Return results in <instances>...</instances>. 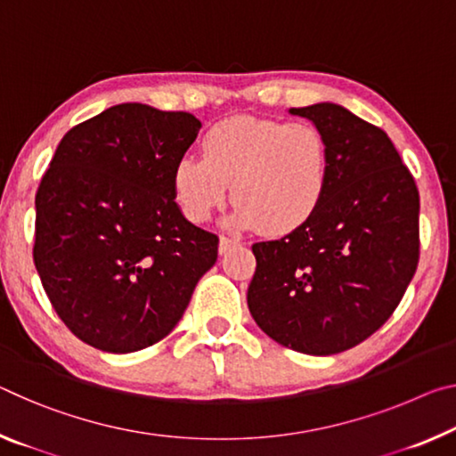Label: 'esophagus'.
Listing matches in <instances>:
<instances>
[{
    "instance_id": "1",
    "label": "esophagus",
    "mask_w": 456,
    "mask_h": 456,
    "mask_svg": "<svg viewBox=\"0 0 456 456\" xmlns=\"http://www.w3.org/2000/svg\"><path fill=\"white\" fill-rule=\"evenodd\" d=\"M233 245H240V240H233V237H227V235H221L219 240V254H225L229 251Z\"/></svg>"
}]
</instances>
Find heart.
<instances>
[{"label": "heart", "mask_w": 456, "mask_h": 456, "mask_svg": "<svg viewBox=\"0 0 456 456\" xmlns=\"http://www.w3.org/2000/svg\"><path fill=\"white\" fill-rule=\"evenodd\" d=\"M329 162L327 137L313 124L235 118L208 129L202 158H180L172 186L180 211L194 223L211 219L231 192L233 225L288 235L319 211Z\"/></svg>", "instance_id": "obj_1"}]
</instances>
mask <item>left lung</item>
Here are the masks:
<instances>
[{"mask_svg": "<svg viewBox=\"0 0 456 456\" xmlns=\"http://www.w3.org/2000/svg\"><path fill=\"white\" fill-rule=\"evenodd\" d=\"M329 143V186L300 229L254 243L249 313L267 337L335 355L371 337L400 305L420 257V197L384 129L335 103L290 110Z\"/></svg>", "mask_w": 456, "mask_h": 456, "instance_id": "1", "label": "left lung"}]
</instances>
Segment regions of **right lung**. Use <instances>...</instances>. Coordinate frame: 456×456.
<instances>
[{
    "mask_svg": "<svg viewBox=\"0 0 456 456\" xmlns=\"http://www.w3.org/2000/svg\"><path fill=\"white\" fill-rule=\"evenodd\" d=\"M186 111L110 107L64 134L36 192L34 264L75 337L134 353L183 319L219 237L176 205L175 166L197 140Z\"/></svg>",
    "mask_w": 456,
    "mask_h": 456,
    "instance_id": "1",
    "label": "right lung"
}]
</instances>
